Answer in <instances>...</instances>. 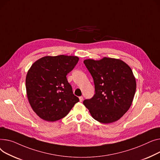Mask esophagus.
<instances>
[{
  "mask_svg": "<svg viewBox=\"0 0 160 160\" xmlns=\"http://www.w3.org/2000/svg\"><path fill=\"white\" fill-rule=\"evenodd\" d=\"M79 101L81 102V101H82V100H83V97L81 96V97L79 98Z\"/></svg>",
  "mask_w": 160,
  "mask_h": 160,
  "instance_id": "34e87169",
  "label": "esophagus"
}]
</instances>
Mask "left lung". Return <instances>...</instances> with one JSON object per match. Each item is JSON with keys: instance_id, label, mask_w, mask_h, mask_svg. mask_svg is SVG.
Wrapping results in <instances>:
<instances>
[{"instance_id": "left-lung-1", "label": "left lung", "mask_w": 160, "mask_h": 160, "mask_svg": "<svg viewBox=\"0 0 160 160\" xmlns=\"http://www.w3.org/2000/svg\"><path fill=\"white\" fill-rule=\"evenodd\" d=\"M84 64L93 78L95 94L83 104L101 123H113L130 108L136 90V78L129 66L120 59H86Z\"/></svg>"}]
</instances>
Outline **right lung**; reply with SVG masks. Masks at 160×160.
I'll use <instances>...</instances> for the list:
<instances>
[{
	"label": "right lung",
	"mask_w": 160,
	"mask_h": 160,
	"mask_svg": "<svg viewBox=\"0 0 160 160\" xmlns=\"http://www.w3.org/2000/svg\"><path fill=\"white\" fill-rule=\"evenodd\" d=\"M78 61L77 56H46L36 61L28 70L26 78L28 99L41 119L47 121L62 119L79 102L67 78Z\"/></svg>",
	"instance_id": "1"
}]
</instances>
